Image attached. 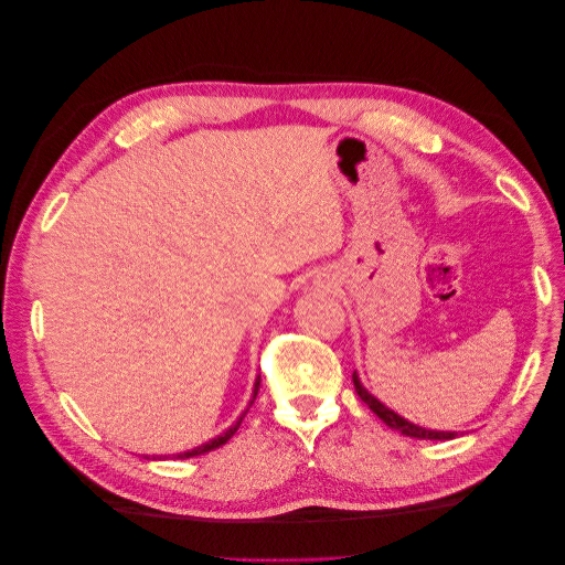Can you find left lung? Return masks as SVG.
<instances>
[{
	"label": "left lung",
	"mask_w": 565,
	"mask_h": 565,
	"mask_svg": "<svg viewBox=\"0 0 565 565\" xmlns=\"http://www.w3.org/2000/svg\"><path fill=\"white\" fill-rule=\"evenodd\" d=\"M353 386H355V393L361 396V401L372 409L374 415H377L388 429L393 431H401L403 436H409V438H424V440H450L457 436V431H434V429H424V426H417L413 422L403 419L398 413H393L391 407H386L380 398H374L372 393L361 384V380H358V374L353 372Z\"/></svg>",
	"instance_id": "obj_1"
}]
</instances>
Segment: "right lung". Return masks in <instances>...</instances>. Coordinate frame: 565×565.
<instances>
[{
  "label": "right lung",
  "instance_id": "add662e5",
  "mask_svg": "<svg viewBox=\"0 0 565 565\" xmlns=\"http://www.w3.org/2000/svg\"><path fill=\"white\" fill-rule=\"evenodd\" d=\"M259 384H262V377H256V382H254V396H252V401L249 403H254V398H256V391H259ZM245 417V415H243ZM243 417L237 419L231 429H226L224 434L221 436H216V438H212L210 443H202V446H198V448H193V450H188V452H179L177 455V459H188V457H198V455H204V452H210V450H216V448H221L224 446V443L237 431V426H241V422H243Z\"/></svg>",
  "mask_w": 565,
  "mask_h": 565
}]
</instances>
